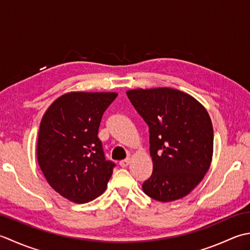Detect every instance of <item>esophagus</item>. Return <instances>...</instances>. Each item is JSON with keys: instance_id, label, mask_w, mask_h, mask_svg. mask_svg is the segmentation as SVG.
Listing matches in <instances>:
<instances>
[{"instance_id": "esophagus-1", "label": "esophagus", "mask_w": 250, "mask_h": 250, "mask_svg": "<svg viewBox=\"0 0 250 250\" xmlns=\"http://www.w3.org/2000/svg\"><path fill=\"white\" fill-rule=\"evenodd\" d=\"M130 164V159L128 157V159H126V160H123V161H121L120 162V166H122V167H127Z\"/></svg>"}]
</instances>
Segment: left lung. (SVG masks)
Segmentation results:
<instances>
[{
	"mask_svg": "<svg viewBox=\"0 0 250 250\" xmlns=\"http://www.w3.org/2000/svg\"><path fill=\"white\" fill-rule=\"evenodd\" d=\"M126 94L150 131L153 172L142 190L164 203L185 197L210 167L213 128L207 110L175 88H137Z\"/></svg>",
	"mask_w": 250,
	"mask_h": 250,
	"instance_id": "left-lung-1",
	"label": "left lung"
}]
</instances>
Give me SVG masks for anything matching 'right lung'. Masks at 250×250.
Segmentation results:
<instances>
[{
	"label": "right lung",
	"mask_w": 250,
	"mask_h": 250,
	"mask_svg": "<svg viewBox=\"0 0 250 250\" xmlns=\"http://www.w3.org/2000/svg\"><path fill=\"white\" fill-rule=\"evenodd\" d=\"M116 93L71 91L56 99L40 124L37 156L48 185L84 204L105 191L114 163L105 161L98 129Z\"/></svg>",
	"instance_id": "1"
}]
</instances>
